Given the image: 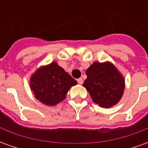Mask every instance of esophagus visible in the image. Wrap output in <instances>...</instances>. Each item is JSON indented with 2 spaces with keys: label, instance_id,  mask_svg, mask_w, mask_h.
Returning <instances> with one entry per match:
<instances>
[{
  "label": "esophagus",
  "instance_id": "obj_1",
  "mask_svg": "<svg viewBox=\"0 0 148 148\" xmlns=\"http://www.w3.org/2000/svg\"><path fill=\"white\" fill-rule=\"evenodd\" d=\"M77 82H78V84L82 85V84L83 83V80H82V78H78V79H77Z\"/></svg>",
  "mask_w": 148,
  "mask_h": 148
}]
</instances>
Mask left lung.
<instances>
[{
	"instance_id": "left-lung-1",
	"label": "left lung",
	"mask_w": 148,
	"mask_h": 148,
	"mask_svg": "<svg viewBox=\"0 0 148 148\" xmlns=\"http://www.w3.org/2000/svg\"><path fill=\"white\" fill-rule=\"evenodd\" d=\"M87 78L83 86L90 93L93 102L108 109L116 106L124 94L125 81L111 62H93L86 71Z\"/></svg>"
}]
</instances>
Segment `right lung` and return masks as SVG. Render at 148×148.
<instances>
[{
    "mask_svg": "<svg viewBox=\"0 0 148 148\" xmlns=\"http://www.w3.org/2000/svg\"><path fill=\"white\" fill-rule=\"evenodd\" d=\"M77 83L55 61L39 66L29 81L35 97L47 106H55L62 101L70 89Z\"/></svg>",
    "mask_w": 148,
    "mask_h": 148,
    "instance_id": "1",
    "label": "right lung"
}]
</instances>
